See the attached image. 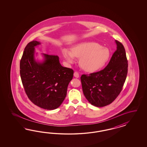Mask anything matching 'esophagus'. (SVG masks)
Masks as SVG:
<instances>
[{
  "mask_svg": "<svg viewBox=\"0 0 147 147\" xmlns=\"http://www.w3.org/2000/svg\"><path fill=\"white\" fill-rule=\"evenodd\" d=\"M74 77H76V78H79V74L78 72H77V71H75V72L74 73Z\"/></svg>",
  "mask_w": 147,
  "mask_h": 147,
  "instance_id": "34e87169",
  "label": "esophagus"
}]
</instances>
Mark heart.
I'll return each instance as SVG.
<instances>
[{"instance_id":"heart-1","label":"heart","mask_w":147,"mask_h":147,"mask_svg":"<svg viewBox=\"0 0 147 147\" xmlns=\"http://www.w3.org/2000/svg\"><path fill=\"white\" fill-rule=\"evenodd\" d=\"M63 55L69 63L80 58L79 65L85 71L94 72L102 68L108 62L111 52L106 47L93 41L81 42L74 46L71 51L63 49Z\"/></svg>"}]
</instances>
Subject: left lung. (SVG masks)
Wrapping results in <instances>:
<instances>
[{"label":"left lung","mask_w":147,"mask_h":147,"mask_svg":"<svg viewBox=\"0 0 147 147\" xmlns=\"http://www.w3.org/2000/svg\"><path fill=\"white\" fill-rule=\"evenodd\" d=\"M115 42L117 49L106 67L81 76L84 94L96 107H104L113 102L120 93L127 78L128 60L125 47L120 41Z\"/></svg>","instance_id":"obj_1"}]
</instances>
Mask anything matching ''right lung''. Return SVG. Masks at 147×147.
I'll return each mask as SVG.
<instances>
[{"instance_id": "obj_1", "label": "right lung", "mask_w": 147, "mask_h": 147, "mask_svg": "<svg viewBox=\"0 0 147 147\" xmlns=\"http://www.w3.org/2000/svg\"><path fill=\"white\" fill-rule=\"evenodd\" d=\"M39 44V41L33 40L25 47L20 62L21 79L32 102L45 109L53 110L66 98L74 71L62 67L58 55L44 54V62H36L34 47Z\"/></svg>"}]
</instances>
